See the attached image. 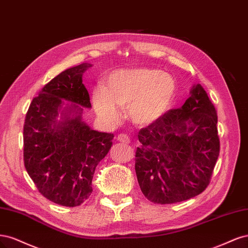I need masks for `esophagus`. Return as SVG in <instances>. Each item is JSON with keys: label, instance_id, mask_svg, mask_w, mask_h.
Wrapping results in <instances>:
<instances>
[{"label": "esophagus", "instance_id": "34e87169", "mask_svg": "<svg viewBox=\"0 0 248 248\" xmlns=\"http://www.w3.org/2000/svg\"><path fill=\"white\" fill-rule=\"evenodd\" d=\"M117 141L122 142V143H129L130 142V137L126 134H119L117 136Z\"/></svg>", "mask_w": 248, "mask_h": 248}]
</instances>
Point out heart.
I'll list each match as a JSON object with an SVG mask.
<instances>
[{
    "label": "heart",
    "mask_w": 248,
    "mask_h": 248,
    "mask_svg": "<svg viewBox=\"0 0 248 248\" xmlns=\"http://www.w3.org/2000/svg\"><path fill=\"white\" fill-rule=\"evenodd\" d=\"M175 92L173 77L161 70H118L105 79L102 87L94 89L93 104L98 115L109 124L118 121V107H127V115L134 124L146 125L170 107Z\"/></svg>",
    "instance_id": "heart-1"
}]
</instances>
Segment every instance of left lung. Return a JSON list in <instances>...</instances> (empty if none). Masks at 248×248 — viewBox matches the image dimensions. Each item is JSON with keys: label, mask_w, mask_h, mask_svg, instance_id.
I'll use <instances>...</instances> for the list:
<instances>
[{"label": "left lung", "mask_w": 248, "mask_h": 248, "mask_svg": "<svg viewBox=\"0 0 248 248\" xmlns=\"http://www.w3.org/2000/svg\"><path fill=\"white\" fill-rule=\"evenodd\" d=\"M217 124V109L197 84L180 108L139 131L135 170L145 198L163 205L203 193L219 155Z\"/></svg>", "instance_id": "8db88e82"}]
</instances>
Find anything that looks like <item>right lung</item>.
<instances>
[{"mask_svg": "<svg viewBox=\"0 0 248 248\" xmlns=\"http://www.w3.org/2000/svg\"><path fill=\"white\" fill-rule=\"evenodd\" d=\"M82 63L62 72L45 84L31 101L23 124V162L39 193L49 201L75 207L89 199L95 167L112 145L114 135L92 130L81 122L82 106L90 108V94ZM66 99L77 103L76 114L62 122L55 117ZM66 114V112H65Z\"/></svg>", "mask_w": 248, "mask_h": 248, "instance_id": "add662e5", "label": "right lung"}]
</instances>
